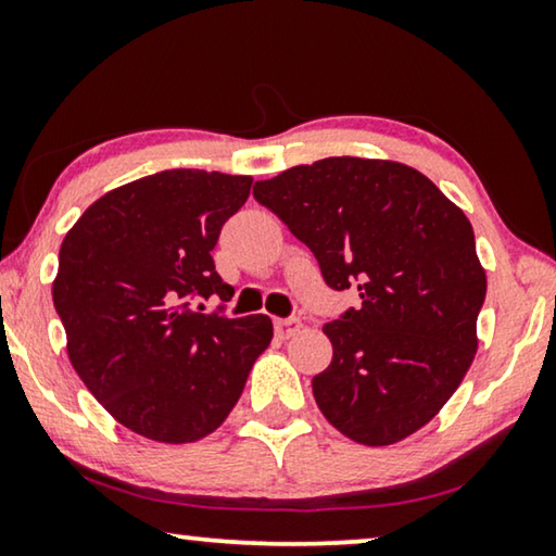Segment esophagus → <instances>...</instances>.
<instances>
[{"mask_svg":"<svg viewBox=\"0 0 556 556\" xmlns=\"http://www.w3.org/2000/svg\"><path fill=\"white\" fill-rule=\"evenodd\" d=\"M301 329V318L299 316H288V318H276V333L280 339L293 337L295 331Z\"/></svg>","mask_w":556,"mask_h":556,"instance_id":"34e87169","label":"esophagus"}]
</instances>
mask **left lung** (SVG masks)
<instances>
[{
	"label": "left lung",
	"instance_id": "left-lung-1",
	"mask_svg": "<svg viewBox=\"0 0 556 556\" xmlns=\"http://www.w3.org/2000/svg\"><path fill=\"white\" fill-rule=\"evenodd\" d=\"M253 197L306 242L359 308L324 324L333 356L314 377L326 420L362 445L428 425L476 356L485 273L473 227L413 166L331 156L257 181Z\"/></svg>",
	"mask_w": 556,
	"mask_h": 556
}]
</instances>
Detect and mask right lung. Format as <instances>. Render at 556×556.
<instances>
[{"instance_id":"add662e5","label":"right lung","mask_w":556,"mask_h":556,"mask_svg":"<svg viewBox=\"0 0 556 556\" xmlns=\"http://www.w3.org/2000/svg\"><path fill=\"white\" fill-rule=\"evenodd\" d=\"M253 177L166 169L90 204L60 245L52 303L67 356L124 428L159 443L217 430L268 349L265 314L230 318L194 301L232 299L212 261Z\"/></svg>"}]
</instances>
